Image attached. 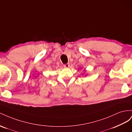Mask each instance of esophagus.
<instances>
[{
  "label": "esophagus",
  "mask_w": 132,
  "mask_h": 132,
  "mask_svg": "<svg viewBox=\"0 0 132 132\" xmlns=\"http://www.w3.org/2000/svg\"><path fill=\"white\" fill-rule=\"evenodd\" d=\"M63 66L66 67V68H68V67L70 66V63H67L66 64H65V65H63Z\"/></svg>",
  "instance_id": "esophagus-1"
}]
</instances>
